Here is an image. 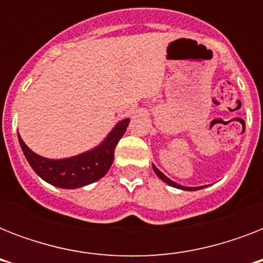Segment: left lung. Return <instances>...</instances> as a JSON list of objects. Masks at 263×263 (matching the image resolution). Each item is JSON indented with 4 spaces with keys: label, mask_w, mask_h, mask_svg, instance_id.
<instances>
[{
    "label": "left lung",
    "mask_w": 263,
    "mask_h": 263,
    "mask_svg": "<svg viewBox=\"0 0 263 263\" xmlns=\"http://www.w3.org/2000/svg\"><path fill=\"white\" fill-rule=\"evenodd\" d=\"M153 169H154L156 175L158 176V177H160L162 181H165V183L169 184V185H172V187H175V188H180V190H184V191H196V190H200V188H203V187H184V185H180V184L175 183V181H172L171 179H168V177H166L164 173L161 172L160 169L157 168V166H154V165H153Z\"/></svg>",
    "instance_id": "1"
}]
</instances>
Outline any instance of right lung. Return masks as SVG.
Here are the masks:
<instances>
[{
    "label": "right lung",
    "mask_w": 263,
    "mask_h": 263,
    "mask_svg": "<svg viewBox=\"0 0 263 263\" xmlns=\"http://www.w3.org/2000/svg\"><path fill=\"white\" fill-rule=\"evenodd\" d=\"M129 119L121 120L105 138L102 143L90 152L63 160H49L35 154L18 136V143L28 164L45 181L60 188L84 187L106 175L115 160V148L127 131Z\"/></svg>",
    "instance_id": "obj_1"
}]
</instances>
